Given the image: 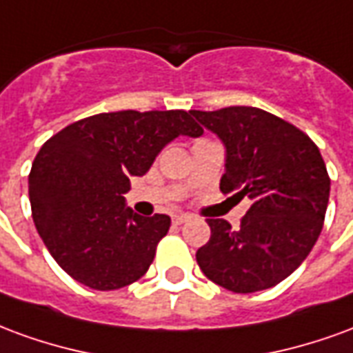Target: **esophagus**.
Wrapping results in <instances>:
<instances>
[{"label": "esophagus", "instance_id": "1", "mask_svg": "<svg viewBox=\"0 0 353 353\" xmlns=\"http://www.w3.org/2000/svg\"><path fill=\"white\" fill-rule=\"evenodd\" d=\"M187 219H189V215H187V214H174V215H172V223H174V225H183Z\"/></svg>", "mask_w": 353, "mask_h": 353}]
</instances>
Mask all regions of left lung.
Here are the masks:
<instances>
[{
  "instance_id": "8db88e82",
  "label": "left lung",
  "mask_w": 353,
  "mask_h": 353,
  "mask_svg": "<svg viewBox=\"0 0 353 353\" xmlns=\"http://www.w3.org/2000/svg\"><path fill=\"white\" fill-rule=\"evenodd\" d=\"M225 147L219 189L252 200L238 229L208 219L212 236L196 252L208 280L234 293L274 288L296 270L318 240L331 179L304 132L259 108L191 111Z\"/></svg>"
}]
</instances>
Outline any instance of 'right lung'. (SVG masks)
<instances>
[{"label":"right lung","instance_id":"1","mask_svg":"<svg viewBox=\"0 0 353 353\" xmlns=\"http://www.w3.org/2000/svg\"><path fill=\"white\" fill-rule=\"evenodd\" d=\"M191 111H117L65 126L41 147L28 177L35 229L65 272L111 291L151 266L170 217L126 206L132 177L145 176L170 141L199 138Z\"/></svg>","mask_w":353,"mask_h":353}]
</instances>
